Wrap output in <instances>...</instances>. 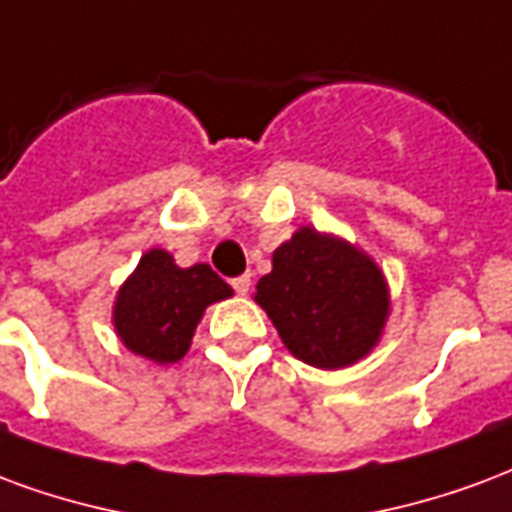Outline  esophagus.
<instances>
[{
  "label": "esophagus",
  "mask_w": 512,
  "mask_h": 512,
  "mask_svg": "<svg viewBox=\"0 0 512 512\" xmlns=\"http://www.w3.org/2000/svg\"><path fill=\"white\" fill-rule=\"evenodd\" d=\"M231 286H234V292L245 297V294L251 292V275H240V278H234V281H231Z\"/></svg>",
  "instance_id": "esophagus-1"
}]
</instances>
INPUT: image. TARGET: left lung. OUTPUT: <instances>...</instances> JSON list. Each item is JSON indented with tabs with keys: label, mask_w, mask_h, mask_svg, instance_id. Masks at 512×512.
<instances>
[{
	"label": "left lung",
	"mask_w": 512,
	"mask_h": 512,
	"mask_svg": "<svg viewBox=\"0 0 512 512\" xmlns=\"http://www.w3.org/2000/svg\"><path fill=\"white\" fill-rule=\"evenodd\" d=\"M253 300L267 311L283 346L302 363L341 371L382 341L390 286L382 267L343 237L300 226L272 253Z\"/></svg>",
	"instance_id": "8db88e82"
}]
</instances>
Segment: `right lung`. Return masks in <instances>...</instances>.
I'll return each mask as SVG.
<instances>
[{"label":"right lung","instance_id":"1","mask_svg":"<svg viewBox=\"0 0 512 512\" xmlns=\"http://www.w3.org/2000/svg\"><path fill=\"white\" fill-rule=\"evenodd\" d=\"M231 286L210 264L179 267L163 248H149L119 286L111 322L128 352L149 363H179L212 302L229 300Z\"/></svg>","mask_w":512,"mask_h":512}]
</instances>
